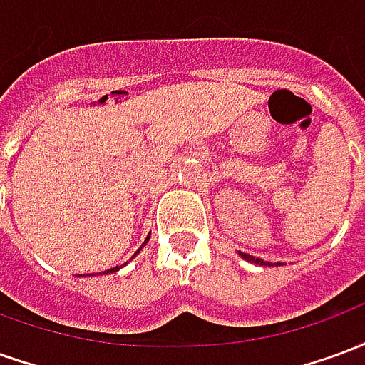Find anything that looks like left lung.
<instances>
[{
    "label": "left lung",
    "instance_id": "obj_1",
    "mask_svg": "<svg viewBox=\"0 0 365 365\" xmlns=\"http://www.w3.org/2000/svg\"><path fill=\"white\" fill-rule=\"evenodd\" d=\"M238 256H240V258H242V260H246V262H250V264H256V266H272V264H266V262L264 260H260V258H254V256H250V254H242V252H238ZM277 266H282V264H279V262H277Z\"/></svg>",
    "mask_w": 365,
    "mask_h": 365
}]
</instances>
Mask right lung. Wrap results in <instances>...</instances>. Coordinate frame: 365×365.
Masks as SVG:
<instances>
[{
  "label": "right lung",
  "mask_w": 365,
  "mask_h": 365,
  "mask_svg": "<svg viewBox=\"0 0 365 365\" xmlns=\"http://www.w3.org/2000/svg\"><path fill=\"white\" fill-rule=\"evenodd\" d=\"M148 238H150V237H146V240H144V242H143V246H146V242H148ZM143 246H140V248H143ZM140 248H138V250H136V254L140 252ZM136 254H135V256H136ZM135 256H133V258H135ZM117 269H119V266H117V268L107 269V272H103V274H113V272H117ZM80 277H83V275H80Z\"/></svg>",
  "instance_id": "1"
}]
</instances>
